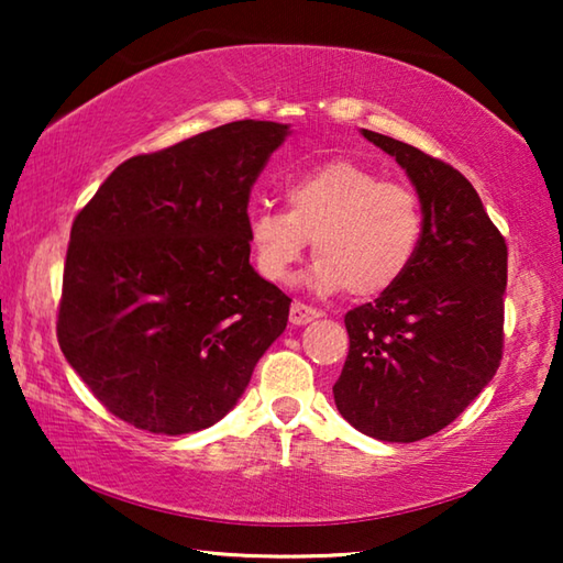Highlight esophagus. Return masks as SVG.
Here are the masks:
<instances>
[{
  "label": "esophagus",
  "instance_id": "obj_1",
  "mask_svg": "<svg viewBox=\"0 0 563 563\" xmlns=\"http://www.w3.org/2000/svg\"><path fill=\"white\" fill-rule=\"evenodd\" d=\"M318 318H320V310L310 308V305L298 302V300L290 305V322H292V325H308V322L318 320Z\"/></svg>",
  "mask_w": 563,
  "mask_h": 563
}]
</instances>
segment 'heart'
Masks as SVG:
<instances>
[{
  "mask_svg": "<svg viewBox=\"0 0 563 563\" xmlns=\"http://www.w3.org/2000/svg\"><path fill=\"white\" fill-rule=\"evenodd\" d=\"M285 203L288 211L261 206L247 213V243L263 278H288L312 241L318 255L308 271L312 288L377 298L415 261L422 238L417 196L357 161H328L292 178Z\"/></svg>",
  "mask_w": 563,
  "mask_h": 563,
  "instance_id": "obj_1",
  "label": "heart"
}]
</instances>
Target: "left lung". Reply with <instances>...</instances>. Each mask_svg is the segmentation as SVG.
<instances>
[{"instance_id": "left-lung-1", "label": "left lung", "mask_w": 563, "mask_h": 563, "mask_svg": "<svg viewBox=\"0 0 563 563\" xmlns=\"http://www.w3.org/2000/svg\"><path fill=\"white\" fill-rule=\"evenodd\" d=\"M395 156L422 206L407 273L345 316L350 352L332 395L340 415L383 442H417L460 417L497 375L507 243L460 170L362 129Z\"/></svg>"}]
</instances>
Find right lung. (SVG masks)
<instances>
[{"instance_id":"1","label":"right lung","mask_w":563,"mask_h":563,"mask_svg":"<svg viewBox=\"0 0 563 563\" xmlns=\"http://www.w3.org/2000/svg\"><path fill=\"white\" fill-rule=\"evenodd\" d=\"M290 133L233 121L113 170L71 225L56 338L93 397L154 434L216 424L288 325L251 265L247 198Z\"/></svg>"}]
</instances>
